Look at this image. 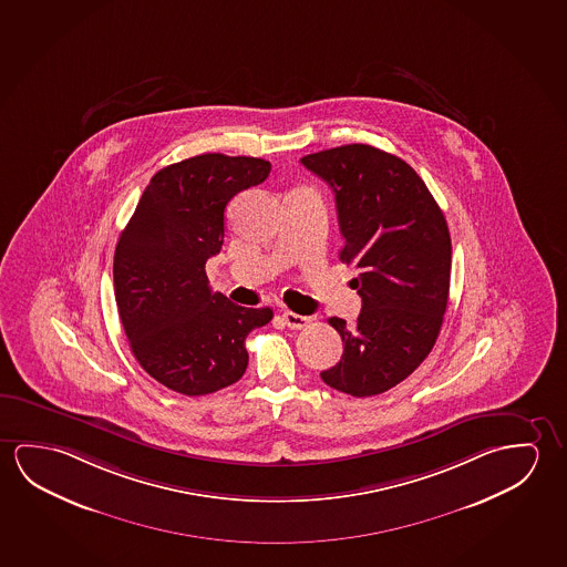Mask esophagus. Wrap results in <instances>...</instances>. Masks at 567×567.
<instances>
[{"label": "esophagus", "mask_w": 567, "mask_h": 567, "mask_svg": "<svg viewBox=\"0 0 567 567\" xmlns=\"http://www.w3.org/2000/svg\"><path fill=\"white\" fill-rule=\"evenodd\" d=\"M284 317V321L288 324L289 329H306L311 323V317H306V315H297L293 311H284L281 313Z\"/></svg>", "instance_id": "34e87169"}]
</instances>
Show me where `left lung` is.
Masks as SVG:
<instances>
[{
    "mask_svg": "<svg viewBox=\"0 0 567 567\" xmlns=\"http://www.w3.org/2000/svg\"><path fill=\"white\" fill-rule=\"evenodd\" d=\"M301 163L333 189L341 260L359 271L352 286L362 299L352 327L329 319L344 351L321 378L354 398L382 394L437 341L450 297V228L422 177L392 153L351 144Z\"/></svg>",
    "mask_w": 567,
    "mask_h": 567,
    "instance_id": "1",
    "label": "left lung"
}]
</instances>
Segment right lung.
<instances>
[{"mask_svg":"<svg viewBox=\"0 0 567 567\" xmlns=\"http://www.w3.org/2000/svg\"><path fill=\"white\" fill-rule=\"evenodd\" d=\"M258 157L203 153L155 173L114 254L117 313L140 367L185 395L213 394L248 367L246 337L270 307L236 306L208 288L207 264L225 243V208L260 185Z\"/></svg>","mask_w":567,"mask_h":567,"instance_id":"add662e5","label":"right lung"}]
</instances>
